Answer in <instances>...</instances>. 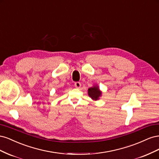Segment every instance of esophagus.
I'll use <instances>...</instances> for the list:
<instances>
[{"instance_id":"34e87169","label":"esophagus","mask_w":159,"mask_h":159,"mask_svg":"<svg viewBox=\"0 0 159 159\" xmlns=\"http://www.w3.org/2000/svg\"><path fill=\"white\" fill-rule=\"evenodd\" d=\"M74 85L76 88H80L81 87V83L79 82V81H76L74 84Z\"/></svg>"}]
</instances>
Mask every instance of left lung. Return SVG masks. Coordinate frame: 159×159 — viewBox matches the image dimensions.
I'll return each mask as SVG.
<instances>
[{
	"instance_id": "obj_1",
	"label": "left lung",
	"mask_w": 159,
	"mask_h": 159,
	"mask_svg": "<svg viewBox=\"0 0 159 159\" xmlns=\"http://www.w3.org/2000/svg\"><path fill=\"white\" fill-rule=\"evenodd\" d=\"M101 94H102V92L99 91V88L97 87V86L90 88L88 89V95L92 99L98 100L99 96H101Z\"/></svg>"
}]
</instances>
